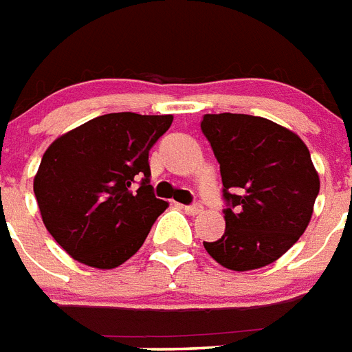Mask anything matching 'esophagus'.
<instances>
[{"label":"esophagus","instance_id":"1","mask_svg":"<svg viewBox=\"0 0 352 352\" xmlns=\"http://www.w3.org/2000/svg\"><path fill=\"white\" fill-rule=\"evenodd\" d=\"M184 210H185V212H187V214L196 216V214H199L201 210H204V207H201V205H199V204H192V205H185Z\"/></svg>","mask_w":352,"mask_h":352}]
</instances>
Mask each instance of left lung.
<instances>
[{
    "instance_id": "left-lung-1",
    "label": "left lung",
    "mask_w": 352,
    "mask_h": 352,
    "mask_svg": "<svg viewBox=\"0 0 352 352\" xmlns=\"http://www.w3.org/2000/svg\"><path fill=\"white\" fill-rule=\"evenodd\" d=\"M201 132L220 163L225 232L204 241L230 271L265 267L307 229L320 178L309 148L289 129L249 114H205Z\"/></svg>"
}]
</instances>
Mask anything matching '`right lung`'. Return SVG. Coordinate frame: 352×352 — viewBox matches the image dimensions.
Returning <instances> with one entry per match:
<instances>
[{
    "label": "right lung",
    "instance_id": "add662e5",
    "mask_svg": "<svg viewBox=\"0 0 352 352\" xmlns=\"http://www.w3.org/2000/svg\"><path fill=\"white\" fill-rule=\"evenodd\" d=\"M170 123V114L112 112L45 151L34 194L47 230L74 260L114 269L143 245L167 209L153 192L148 151Z\"/></svg>",
    "mask_w": 352,
    "mask_h": 352
}]
</instances>
